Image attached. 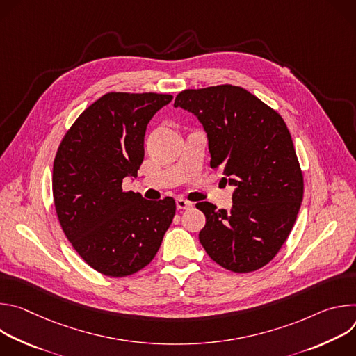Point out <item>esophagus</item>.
I'll return each mask as SVG.
<instances>
[{
  "mask_svg": "<svg viewBox=\"0 0 356 356\" xmlns=\"http://www.w3.org/2000/svg\"><path fill=\"white\" fill-rule=\"evenodd\" d=\"M191 206H193L191 202H190L188 200L183 198V197H179V198L176 200V207H177V210H187V209H190Z\"/></svg>",
  "mask_w": 356,
  "mask_h": 356,
  "instance_id": "1",
  "label": "esophagus"
}]
</instances>
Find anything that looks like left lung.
<instances>
[{"label": "left lung", "instance_id": "obj_1", "mask_svg": "<svg viewBox=\"0 0 356 356\" xmlns=\"http://www.w3.org/2000/svg\"><path fill=\"white\" fill-rule=\"evenodd\" d=\"M175 107L202 124L210 166L234 186L232 209L209 201L198 239L220 266L249 273L268 265L286 242L302 201V173L291 135L277 111L242 87L221 84L180 91Z\"/></svg>", "mask_w": 356, "mask_h": 356}]
</instances>
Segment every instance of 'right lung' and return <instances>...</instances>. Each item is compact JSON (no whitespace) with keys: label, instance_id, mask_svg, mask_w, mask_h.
Segmentation results:
<instances>
[{"label":"right lung","instance_id":"right-lung-1","mask_svg":"<svg viewBox=\"0 0 356 356\" xmlns=\"http://www.w3.org/2000/svg\"><path fill=\"white\" fill-rule=\"evenodd\" d=\"M173 95L107 92L87 107L62 139L52 190L66 238L94 270L124 277L158 253L176 214L172 197L145 200L124 191L143 162L146 127Z\"/></svg>","mask_w":356,"mask_h":356}]
</instances>
